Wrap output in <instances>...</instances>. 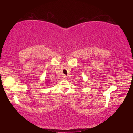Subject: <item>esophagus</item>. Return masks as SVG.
Instances as JSON below:
<instances>
[{"mask_svg":"<svg viewBox=\"0 0 133 133\" xmlns=\"http://www.w3.org/2000/svg\"><path fill=\"white\" fill-rule=\"evenodd\" d=\"M62 78H63V80H67V76H63V77H62Z\"/></svg>","mask_w":133,"mask_h":133,"instance_id":"34e87169","label":"esophagus"}]
</instances>
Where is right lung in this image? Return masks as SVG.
<instances>
[{
  "mask_svg": "<svg viewBox=\"0 0 133 133\" xmlns=\"http://www.w3.org/2000/svg\"><path fill=\"white\" fill-rule=\"evenodd\" d=\"M49 83V82H46V85H48Z\"/></svg>",
  "mask_w": 133,
  "mask_h": 133,
  "instance_id": "right-lung-1",
  "label": "right lung"
}]
</instances>
